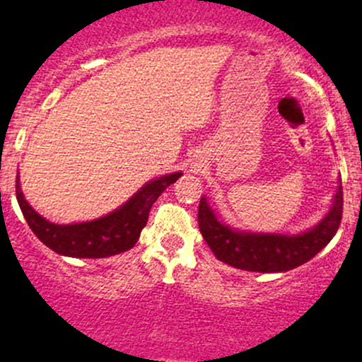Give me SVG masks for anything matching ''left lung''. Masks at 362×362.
Wrapping results in <instances>:
<instances>
[{
  "mask_svg": "<svg viewBox=\"0 0 362 362\" xmlns=\"http://www.w3.org/2000/svg\"><path fill=\"white\" fill-rule=\"evenodd\" d=\"M342 184L323 219L301 233H259L230 226L214 213L206 197L199 202V228L216 259L250 272H288L313 259L334 238L342 219Z\"/></svg>",
  "mask_w": 362,
  "mask_h": 362,
  "instance_id": "left-lung-1",
  "label": "left lung"
}]
</instances>
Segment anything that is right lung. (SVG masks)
Instances as JSON below:
<instances>
[{"label":"right lung","instance_id":"add662e5","mask_svg":"<svg viewBox=\"0 0 362 362\" xmlns=\"http://www.w3.org/2000/svg\"><path fill=\"white\" fill-rule=\"evenodd\" d=\"M180 177L182 172H175L146 182L127 202L93 221L71 224L47 221L23 197L18 175L16 201L30 230L51 250L74 259H103L126 252L138 243L141 230L148 223L151 206L161 192Z\"/></svg>","mask_w":362,"mask_h":362}]
</instances>
